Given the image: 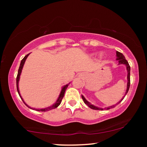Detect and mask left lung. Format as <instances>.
I'll use <instances>...</instances> for the list:
<instances>
[{
    "label": "left lung",
    "instance_id": "obj_1",
    "mask_svg": "<svg viewBox=\"0 0 147 147\" xmlns=\"http://www.w3.org/2000/svg\"><path fill=\"white\" fill-rule=\"evenodd\" d=\"M116 56H117V60H118V62H119V64H124L126 66V69H127V71H128V76H127V79H128V84H127V88H126V93H125V95H126V94L128 93V90H129V88H130V67L129 65V64H128V62L126 61V59H125V57H124V56L122 55V53H120V52H118V51H116ZM124 96L123 97V98L120 100V102H118V103L117 104H119L120 102H122V100L124 99ZM82 99H83L84 103H85L86 105H87L88 107H90V108H92V109L93 110H103L104 109L103 108H98L96 107V106L92 105L90 103V102H88L87 100H86V98L84 97L83 96H82ZM117 104H116V105H117ZM116 105H114V106H109V107H107L105 109L106 110H109L110 108H114L115 107Z\"/></svg>",
    "mask_w": 147,
    "mask_h": 147
}]
</instances>
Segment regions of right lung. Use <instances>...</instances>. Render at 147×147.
Wrapping results in <instances>:
<instances>
[{
	"label": "right lung",
	"mask_w": 147,
	"mask_h": 147,
	"mask_svg": "<svg viewBox=\"0 0 147 147\" xmlns=\"http://www.w3.org/2000/svg\"><path fill=\"white\" fill-rule=\"evenodd\" d=\"M29 53L27 54V55H25V57H24L23 59L21 60V64H20L19 70H18V74H17V92H18V93H19V96H20V97H21V98L22 99V100H23V102H24V103H25V102L23 101V98H21V95H20L19 90V86H18V85H19V78H20V75H21L22 69H23V65H24V63H25V60L27 58L28 56H29ZM67 86H68V84H67V85H65V86H63V88H62L61 92V93H60V94H59V98H58L57 100V101H56V102H55V104H53V105L51 106H49V107L46 108H43V109H35V108H34L33 110H37V111L46 112V111H49V110H51L52 109H54V108H56L57 107H58V106H59V104H61V100H62V99H63V96H64V94H65V92L66 89H67ZM25 104L27 106H28V107L30 108L29 106H28V105H27V104H26L25 103ZM31 109H32V108H31Z\"/></svg>",
	"instance_id": "obj_1"
}]
</instances>
